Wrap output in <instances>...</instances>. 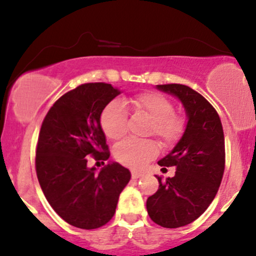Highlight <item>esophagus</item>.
<instances>
[{
  "label": "esophagus",
  "mask_w": 256,
  "mask_h": 256,
  "mask_svg": "<svg viewBox=\"0 0 256 256\" xmlns=\"http://www.w3.org/2000/svg\"><path fill=\"white\" fill-rule=\"evenodd\" d=\"M143 175H144V174L140 172V171H136V170L132 171V178H142Z\"/></svg>",
  "instance_id": "34e87169"
}]
</instances>
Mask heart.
<instances>
[{"mask_svg":"<svg viewBox=\"0 0 256 256\" xmlns=\"http://www.w3.org/2000/svg\"><path fill=\"white\" fill-rule=\"evenodd\" d=\"M134 110L146 114L152 120L150 134L156 136L162 143L172 144L182 136L185 120L175 113L174 102L166 96L154 92L136 94L129 100ZM101 127L107 138H122L127 132V113L122 102L113 101L101 113ZM159 146L152 139H124L114 148V156L122 164L140 168L154 158Z\"/></svg>","mask_w":256,"mask_h":256,"instance_id":"b5f03b06","label":"heart"}]
</instances>
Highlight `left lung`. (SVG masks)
I'll list each match as a JSON object with an SVG mask.
<instances>
[{
  "label": "left lung",
  "instance_id": "8db88e82",
  "mask_svg": "<svg viewBox=\"0 0 256 256\" xmlns=\"http://www.w3.org/2000/svg\"><path fill=\"white\" fill-rule=\"evenodd\" d=\"M182 104L185 132L174 149L158 162L175 166L172 178L155 175L159 188L146 200L148 214L164 228H178L196 220L217 194L224 172V134L217 110L194 90L180 84L156 85Z\"/></svg>",
  "mask_w": 256,
  "mask_h": 256
}]
</instances>
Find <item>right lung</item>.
<instances>
[{
	"instance_id": "obj_1",
	"label": "right lung",
	"mask_w": 256,
	"mask_h": 256,
	"mask_svg": "<svg viewBox=\"0 0 256 256\" xmlns=\"http://www.w3.org/2000/svg\"><path fill=\"white\" fill-rule=\"evenodd\" d=\"M120 91L110 84H84L60 97L42 124L36 152L39 185L52 210L69 224L96 229L110 222L130 171L110 158L101 113Z\"/></svg>"
}]
</instances>
